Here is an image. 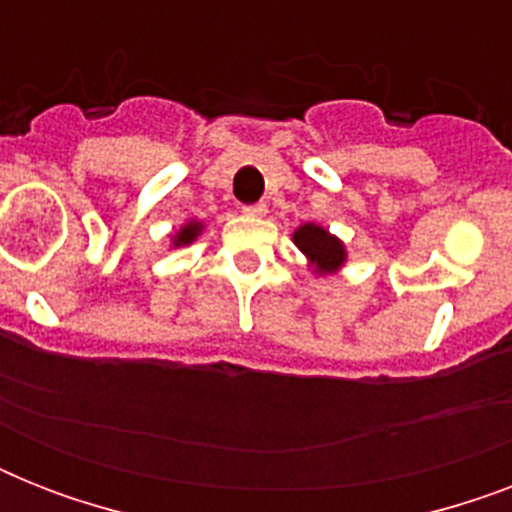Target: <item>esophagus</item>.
<instances>
[{
    "mask_svg": "<svg viewBox=\"0 0 512 512\" xmlns=\"http://www.w3.org/2000/svg\"><path fill=\"white\" fill-rule=\"evenodd\" d=\"M265 212H268V207H265V204H249V207H244V215H249V217H263Z\"/></svg>",
    "mask_w": 512,
    "mask_h": 512,
    "instance_id": "obj_1",
    "label": "esophagus"
}]
</instances>
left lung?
I'll return each instance as SVG.
<instances>
[{"instance_id": "1", "label": "left lung", "mask_w": 512, "mask_h": 512, "mask_svg": "<svg viewBox=\"0 0 512 512\" xmlns=\"http://www.w3.org/2000/svg\"><path fill=\"white\" fill-rule=\"evenodd\" d=\"M297 249L303 252L311 265L316 268V273H335L340 271L342 263H345V244H342L337 236L321 228L316 223L300 225L295 233H292Z\"/></svg>"}]
</instances>
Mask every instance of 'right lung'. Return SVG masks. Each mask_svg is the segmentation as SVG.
Instances as JSON below:
<instances>
[{
	"label": "right lung",
	"instance_id": "obj_1",
	"mask_svg": "<svg viewBox=\"0 0 512 512\" xmlns=\"http://www.w3.org/2000/svg\"><path fill=\"white\" fill-rule=\"evenodd\" d=\"M199 233H201V223L191 220V223H185L183 228H180V231L175 233V239H172V244H175V247H185V244H191V241L196 239Z\"/></svg>",
	"mask_w": 512,
	"mask_h": 512
}]
</instances>
